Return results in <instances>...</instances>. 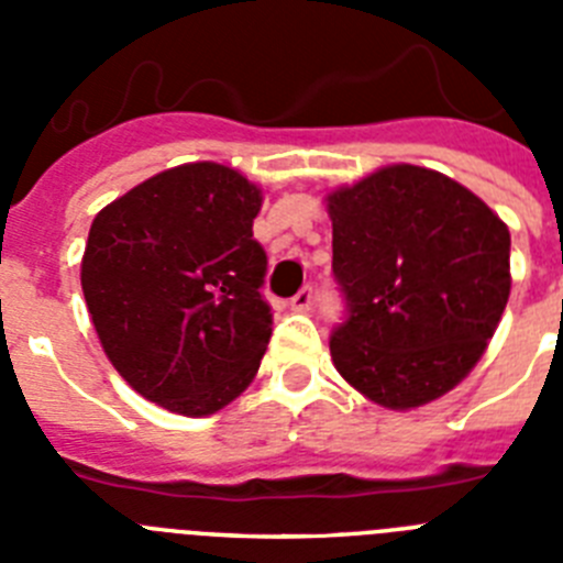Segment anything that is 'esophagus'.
Returning <instances> with one entry per match:
<instances>
[{
    "label": "esophagus",
    "instance_id": "obj_1",
    "mask_svg": "<svg viewBox=\"0 0 563 563\" xmlns=\"http://www.w3.org/2000/svg\"><path fill=\"white\" fill-rule=\"evenodd\" d=\"M312 298H316V290H312V285H307L290 298V307H292V310H298V312H305V310H310V307H312Z\"/></svg>",
    "mask_w": 563,
    "mask_h": 563
}]
</instances>
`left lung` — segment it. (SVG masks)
I'll list each match as a JSON object with an SVG mask.
<instances>
[{
    "label": "left lung",
    "mask_w": 563,
    "mask_h": 563,
    "mask_svg": "<svg viewBox=\"0 0 563 563\" xmlns=\"http://www.w3.org/2000/svg\"><path fill=\"white\" fill-rule=\"evenodd\" d=\"M332 276L346 318L335 369L386 409L437 400L474 369L510 296V231L476 194L386 166L330 194Z\"/></svg>",
    "instance_id": "1"
}]
</instances>
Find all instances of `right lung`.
Here are the masks:
<instances>
[{
	"label": "right lung",
	"instance_id": "right-lung-1",
	"mask_svg": "<svg viewBox=\"0 0 563 563\" xmlns=\"http://www.w3.org/2000/svg\"><path fill=\"white\" fill-rule=\"evenodd\" d=\"M262 191L220 163L154 174L92 220L81 287L101 346L146 400L186 417L247 389L271 341Z\"/></svg>",
	"mask_w": 563,
	"mask_h": 563
}]
</instances>
